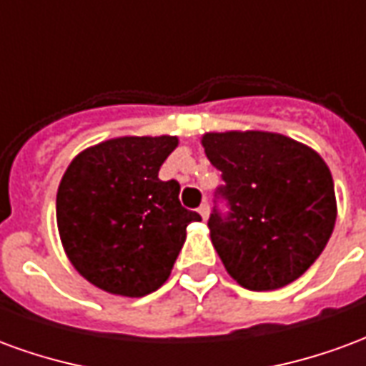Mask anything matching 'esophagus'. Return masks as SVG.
I'll return each instance as SVG.
<instances>
[{
    "instance_id": "1",
    "label": "esophagus",
    "mask_w": 366,
    "mask_h": 366,
    "mask_svg": "<svg viewBox=\"0 0 366 366\" xmlns=\"http://www.w3.org/2000/svg\"><path fill=\"white\" fill-rule=\"evenodd\" d=\"M198 214L202 215L204 219H207V215H209V206H207L206 202H204V204H202V206L198 207Z\"/></svg>"
}]
</instances>
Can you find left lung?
I'll return each mask as SVG.
<instances>
[{
    "instance_id": "8db88e82",
    "label": "left lung",
    "mask_w": 366,
    "mask_h": 366,
    "mask_svg": "<svg viewBox=\"0 0 366 366\" xmlns=\"http://www.w3.org/2000/svg\"><path fill=\"white\" fill-rule=\"evenodd\" d=\"M202 144L222 170L217 196L229 214L209 215L223 267L247 290L282 288L304 274L327 245L337 202L325 160L307 144L269 131L206 133Z\"/></svg>"
}]
</instances>
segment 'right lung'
Segmentation results:
<instances>
[{"label":"right lung","instance_id":"1","mask_svg":"<svg viewBox=\"0 0 366 366\" xmlns=\"http://www.w3.org/2000/svg\"><path fill=\"white\" fill-rule=\"evenodd\" d=\"M178 137H117L76 154L56 194L64 253L97 288L141 298L167 282L199 222L178 199L180 184L159 170Z\"/></svg>","mask_w":366,"mask_h":366}]
</instances>
